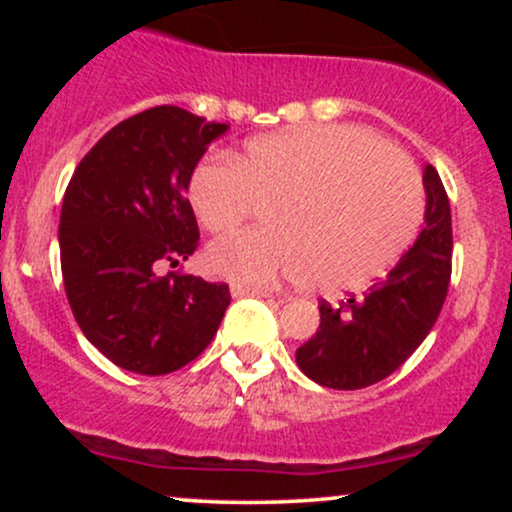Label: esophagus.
Instances as JSON below:
<instances>
[{"mask_svg": "<svg viewBox=\"0 0 512 512\" xmlns=\"http://www.w3.org/2000/svg\"><path fill=\"white\" fill-rule=\"evenodd\" d=\"M231 293L236 298H243V296H257V298H269L272 296V291L267 289H255V286H240V284H233L231 286Z\"/></svg>", "mask_w": 512, "mask_h": 512, "instance_id": "obj_1", "label": "esophagus"}]
</instances>
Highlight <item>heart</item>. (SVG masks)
Instances as JSON below:
<instances>
[{"label": "heart", "mask_w": 512, "mask_h": 512, "mask_svg": "<svg viewBox=\"0 0 512 512\" xmlns=\"http://www.w3.org/2000/svg\"><path fill=\"white\" fill-rule=\"evenodd\" d=\"M187 195L216 236L264 204V231L223 238L207 252L211 272L255 286L289 276L320 291L356 289L404 255L424 219L414 163L354 125L252 137L233 163H199Z\"/></svg>", "instance_id": "1"}]
</instances>
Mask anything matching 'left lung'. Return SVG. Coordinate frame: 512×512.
<instances>
[{
    "label": "left lung",
    "mask_w": 512,
    "mask_h": 512,
    "mask_svg": "<svg viewBox=\"0 0 512 512\" xmlns=\"http://www.w3.org/2000/svg\"><path fill=\"white\" fill-rule=\"evenodd\" d=\"M426 226L385 279L361 296L320 301V330L296 351L317 385L361 390L395 373L436 325L452 274L450 199L438 170L426 166Z\"/></svg>",
    "instance_id": "left-lung-1"
}]
</instances>
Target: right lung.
I'll use <instances>...</instances> for the list:
<instances>
[{
    "instance_id": "1",
    "label": "right lung",
    "mask_w": 512,
    "mask_h": 512,
    "mask_svg": "<svg viewBox=\"0 0 512 512\" xmlns=\"http://www.w3.org/2000/svg\"><path fill=\"white\" fill-rule=\"evenodd\" d=\"M226 129L156 105L103 134L69 180L60 216L64 291L76 325L115 366L173 373L219 330L228 284L161 269L197 250L187 185Z\"/></svg>"
}]
</instances>
